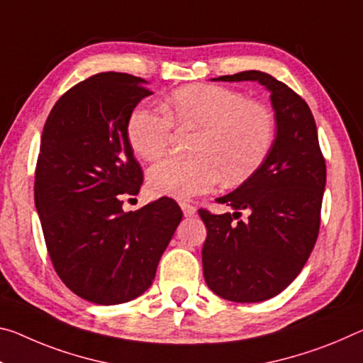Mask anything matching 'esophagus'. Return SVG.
<instances>
[{
	"label": "esophagus",
	"instance_id": "esophagus-1",
	"mask_svg": "<svg viewBox=\"0 0 363 363\" xmlns=\"http://www.w3.org/2000/svg\"><path fill=\"white\" fill-rule=\"evenodd\" d=\"M181 208H182V211H184V216H194L195 211H197V208H195L194 205L186 203V202L181 203Z\"/></svg>",
	"mask_w": 363,
	"mask_h": 363
}]
</instances>
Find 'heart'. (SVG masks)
<instances>
[{
  "mask_svg": "<svg viewBox=\"0 0 363 363\" xmlns=\"http://www.w3.org/2000/svg\"><path fill=\"white\" fill-rule=\"evenodd\" d=\"M172 125L195 130L192 158H166L148 171L152 192L177 200L210 192L220 179L244 182L260 168L274 142V118L262 103L220 85L177 89L164 101V114L137 108L128 123V140L137 157L153 161L169 145Z\"/></svg>",
  "mask_w": 363,
  "mask_h": 363,
  "instance_id": "obj_1",
  "label": "heart"
}]
</instances>
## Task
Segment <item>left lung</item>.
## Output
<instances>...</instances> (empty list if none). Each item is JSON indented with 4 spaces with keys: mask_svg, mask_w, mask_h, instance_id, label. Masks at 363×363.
Listing matches in <instances>:
<instances>
[{
    "mask_svg": "<svg viewBox=\"0 0 363 363\" xmlns=\"http://www.w3.org/2000/svg\"><path fill=\"white\" fill-rule=\"evenodd\" d=\"M216 80H257L269 90L276 118L272 150L234 192L216 199L235 210H199L206 226L203 276L216 296L262 302L284 291L307 263L320 231L326 164L313 114L301 95L260 71ZM242 209L250 218L240 222ZM238 221L235 222V220Z\"/></svg>",
    "mask_w": 363,
    "mask_h": 363,
    "instance_id": "8db88e82",
    "label": "left lung"
}]
</instances>
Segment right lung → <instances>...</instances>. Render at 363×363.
<instances>
[{"instance_id":"obj_1","label":"right lung","mask_w":363,"mask_h":363,"mask_svg":"<svg viewBox=\"0 0 363 363\" xmlns=\"http://www.w3.org/2000/svg\"><path fill=\"white\" fill-rule=\"evenodd\" d=\"M145 80L101 72L69 89L45 123L35 168V206L55 272L74 294L114 306L152 286L161 255L182 220L161 197L123 210L143 182L128 123Z\"/></svg>"}]
</instances>
